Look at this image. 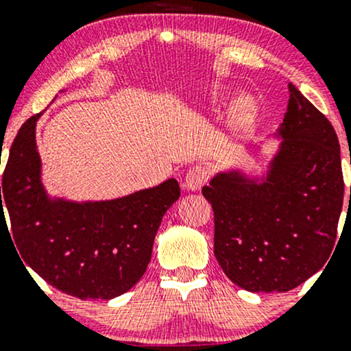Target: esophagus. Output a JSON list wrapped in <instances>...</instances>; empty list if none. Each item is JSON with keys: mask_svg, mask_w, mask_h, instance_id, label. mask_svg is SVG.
Returning <instances> with one entry per match:
<instances>
[{"mask_svg": "<svg viewBox=\"0 0 351 351\" xmlns=\"http://www.w3.org/2000/svg\"><path fill=\"white\" fill-rule=\"evenodd\" d=\"M208 180V170L204 167H193L191 170L186 173V178H184V188L188 191H198V189L203 188V184L206 183Z\"/></svg>", "mask_w": 351, "mask_h": 351, "instance_id": "obj_1", "label": "esophagus"}]
</instances>
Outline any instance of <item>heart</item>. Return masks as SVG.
Masks as SVG:
<instances>
[{
    "instance_id": "obj_1",
    "label": "heart",
    "mask_w": 351,
    "mask_h": 351,
    "mask_svg": "<svg viewBox=\"0 0 351 351\" xmlns=\"http://www.w3.org/2000/svg\"><path fill=\"white\" fill-rule=\"evenodd\" d=\"M256 112V106H254V100L251 97H243L237 102L236 112H234V122L237 125L247 123L249 120L254 117Z\"/></svg>"
}]
</instances>
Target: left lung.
<instances>
[{
  "label": "left lung",
  "mask_w": 351,
  "mask_h": 351,
  "mask_svg": "<svg viewBox=\"0 0 351 351\" xmlns=\"http://www.w3.org/2000/svg\"><path fill=\"white\" fill-rule=\"evenodd\" d=\"M282 142L261 180L223 171L203 188L215 211V256L249 292H287L328 261L343 206L332 123L289 84Z\"/></svg>",
  "instance_id": "8db88e82"
}]
</instances>
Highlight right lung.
I'll return each mask as SVG.
<instances>
[{
  "instance_id": "right-lung-1",
  "label": "right lung",
  "mask_w": 351,
  "mask_h": 351,
  "mask_svg": "<svg viewBox=\"0 0 351 351\" xmlns=\"http://www.w3.org/2000/svg\"><path fill=\"white\" fill-rule=\"evenodd\" d=\"M39 117L27 119L11 145L0 224H6V208L21 263L58 291L82 300L122 295L147 271L163 215L180 198L178 181L110 201L49 198L36 147Z\"/></svg>"
}]
</instances>
